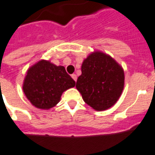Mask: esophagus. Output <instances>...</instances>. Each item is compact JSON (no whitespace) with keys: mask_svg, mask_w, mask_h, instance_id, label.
<instances>
[{"mask_svg":"<svg viewBox=\"0 0 155 155\" xmlns=\"http://www.w3.org/2000/svg\"><path fill=\"white\" fill-rule=\"evenodd\" d=\"M71 77H72V78H73V80H74V81L76 82V81H77V75H76V74H74V73H73V74H72V75H71Z\"/></svg>","mask_w":155,"mask_h":155,"instance_id":"obj_1","label":"esophagus"}]
</instances>
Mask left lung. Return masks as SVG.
I'll list each match as a JSON object with an SVG mask.
<instances>
[{
  "instance_id": "left-lung-1",
  "label": "left lung",
  "mask_w": 155,
  "mask_h": 155,
  "mask_svg": "<svg viewBox=\"0 0 155 155\" xmlns=\"http://www.w3.org/2000/svg\"><path fill=\"white\" fill-rule=\"evenodd\" d=\"M124 80L122 68L110 56L96 52L83 61L76 87L87 105L95 110H104L119 99Z\"/></svg>"
}]
</instances>
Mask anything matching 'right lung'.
<instances>
[{"mask_svg": "<svg viewBox=\"0 0 155 155\" xmlns=\"http://www.w3.org/2000/svg\"><path fill=\"white\" fill-rule=\"evenodd\" d=\"M75 84L64 67L41 60L28 70L23 91L32 105L47 110L56 106L62 93Z\"/></svg>", "mask_w": 155, "mask_h": 155, "instance_id": "obj_1", "label": "right lung"}]
</instances>
